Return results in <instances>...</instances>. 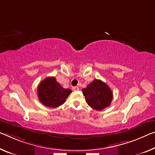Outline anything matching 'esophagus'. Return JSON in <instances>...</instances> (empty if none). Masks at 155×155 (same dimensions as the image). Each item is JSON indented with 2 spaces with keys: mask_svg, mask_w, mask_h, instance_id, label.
Returning <instances> with one entry per match:
<instances>
[{
  "mask_svg": "<svg viewBox=\"0 0 155 155\" xmlns=\"http://www.w3.org/2000/svg\"><path fill=\"white\" fill-rule=\"evenodd\" d=\"M72 89L73 90V91H78V90H79V87H73Z\"/></svg>",
  "mask_w": 155,
  "mask_h": 155,
  "instance_id": "1",
  "label": "esophagus"
}]
</instances>
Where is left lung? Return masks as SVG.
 I'll list each match as a JSON object with an SVG mask.
<instances>
[{
    "mask_svg": "<svg viewBox=\"0 0 155 155\" xmlns=\"http://www.w3.org/2000/svg\"><path fill=\"white\" fill-rule=\"evenodd\" d=\"M86 101L91 108L101 111L110 105L113 94L108 85L100 80L95 79L85 89H82Z\"/></svg>",
    "mask_w": 155,
    "mask_h": 155,
    "instance_id": "1",
    "label": "left lung"
}]
</instances>
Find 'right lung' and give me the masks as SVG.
Wrapping results in <instances>:
<instances>
[{"mask_svg": "<svg viewBox=\"0 0 155 155\" xmlns=\"http://www.w3.org/2000/svg\"><path fill=\"white\" fill-rule=\"evenodd\" d=\"M38 97L45 106L55 108L61 105L69 96L71 90L64 89L54 77H48L38 86Z\"/></svg>", "mask_w": 155, "mask_h": 155, "instance_id": "1", "label": "right lung"}]
</instances>
